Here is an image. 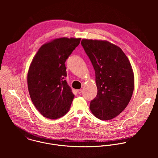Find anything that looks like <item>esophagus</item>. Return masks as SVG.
I'll list each match as a JSON object with an SVG mask.
<instances>
[{"label":"esophagus","instance_id":"obj_1","mask_svg":"<svg viewBox=\"0 0 158 158\" xmlns=\"http://www.w3.org/2000/svg\"><path fill=\"white\" fill-rule=\"evenodd\" d=\"M77 92L78 94H81L82 92V89H78V90H77Z\"/></svg>","mask_w":158,"mask_h":158}]
</instances>
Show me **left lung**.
Masks as SVG:
<instances>
[{"label": "left lung", "mask_w": 158, "mask_h": 158, "mask_svg": "<svg viewBox=\"0 0 158 158\" xmlns=\"http://www.w3.org/2000/svg\"><path fill=\"white\" fill-rule=\"evenodd\" d=\"M81 44L95 72L97 94L90 111L98 118L112 119L129 103L134 90V74L122 50L105 41L82 40Z\"/></svg>", "instance_id": "obj_1"}]
</instances>
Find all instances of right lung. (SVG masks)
<instances>
[{
    "mask_svg": "<svg viewBox=\"0 0 158 158\" xmlns=\"http://www.w3.org/2000/svg\"><path fill=\"white\" fill-rule=\"evenodd\" d=\"M80 38H62L42 45L29 68L27 83L35 106L45 117L56 119L70 108L74 95L64 78L65 62Z\"/></svg>",
    "mask_w": 158,
    "mask_h": 158,
    "instance_id": "right-lung-1",
    "label": "right lung"
}]
</instances>
